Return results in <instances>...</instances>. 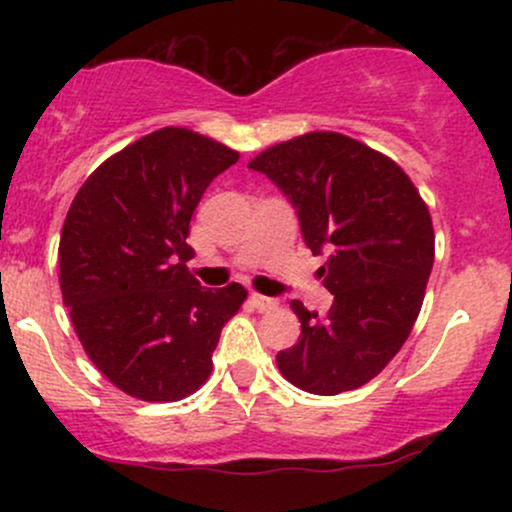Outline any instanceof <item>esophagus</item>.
Masks as SVG:
<instances>
[{
  "mask_svg": "<svg viewBox=\"0 0 512 512\" xmlns=\"http://www.w3.org/2000/svg\"><path fill=\"white\" fill-rule=\"evenodd\" d=\"M250 303L255 305L260 313H269V310H274L276 305H279V301L276 298H269V296H262V293H252L250 296Z\"/></svg>",
  "mask_w": 512,
  "mask_h": 512,
  "instance_id": "34e87169",
  "label": "esophagus"
}]
</instances>
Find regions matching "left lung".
Returning a JSON list of instances; mask_svg holds the SVG:
<instances>
[{
	"label": "left lung",
	"mask_w": 512,
	"mask_h": 512,
	"mask_svg": "<svg viewBox=\"0 0 512 512\" xmlns=\"http://www.w3.org/2000/svg\"><path fill=\"white\" fill-rule=\"evenodd\" d=\"M298 209L305 245L327 252L317 269L334 296L327 315L301 301V339L276 354L291 385L339 395L370 383L419 317L436 236L426 202L390 156L339 132H308L248 163Z\"/></svg>",
	"instance_id": "1"
}]
</instances>
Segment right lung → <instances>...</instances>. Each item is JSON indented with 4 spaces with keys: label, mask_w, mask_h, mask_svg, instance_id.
Returning a JSON list of instances; mask_svg holds the SVG:
<instances>
[{
    "label": "right lung",
    "mask_w": 512,
    "mask_h": 512,
    "mask_svg": "<svg viewBox=\"0 0 512 512\" xmlns=\"http://www.w3.org/2000/svg\"><path fill=\"white\" fill-rule=\"evenodd\" d=\"M238 151L187 127L137 139L88 175L60 238V289L105 378L144 402H178L211 375L221 330L248 291L204 289L187 269L190 219Z\"/></svg>",
    "instance_id": "add662e5"
}]
</instances>
